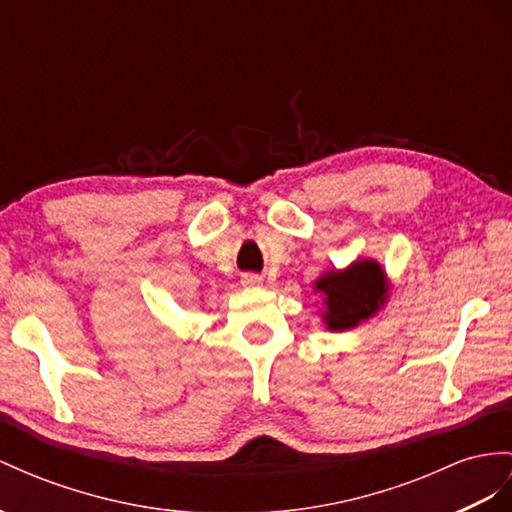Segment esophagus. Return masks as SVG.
Here are the masks:
<instances>
[{"label": "esophagus", "instance_id": "34e87169", "mask_svg": "<svg viewBox=\"0 0 512 512\" xmlns=\"http://www.w3.org/2000/svg\"><path fill=\"white\" fill-rule=\"evenodd\" d=\"M261 283H264V279H261L259 274H253V272H248L242 277V285H246V287H259Z\"/></svg>", "mask_w": 512, "mask_h": 512}]
</instances>
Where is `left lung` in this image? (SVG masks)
Instances as JSON below:
<instances>
[{"label":"left lung","mask_w":512,"mask_h":512,"mask_svg":"<svg viewBox=\"0 0 512 512\" xmlns=\"http://www.w3.org/2000/svg\"><path fill=\"white\" fill-rule=\"evenodd\" d=\"M316 292L324 296L326 329L348 331L376 316L387 298L389 283L378 261L359 259L346 270L324 272L316 281Z\"/></svg>","instance_id":"left-lung-1"}]
</instances>
